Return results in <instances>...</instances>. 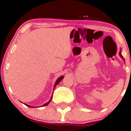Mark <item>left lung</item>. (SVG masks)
<instances>
[{
  "label": "left lung",
  "mask_w": 131,
  "mask_h": 131,
  "mask_svg": "<svg viewBox=\"0 0 131 131\" xmlns=\"http://www.w3.org/2000/svg\"><path fill=\"white\" fill-rule=\"evenodd\" d=\"M119 54L120 57H121V58H122V59H123V61H125V60H124V58H123V56H122V54H121V51H119Z\"/></svg>",
  "instance_id": "left-lung-1"
}]
</instances>
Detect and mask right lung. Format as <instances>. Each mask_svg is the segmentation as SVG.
Listing matches in <instances>:
<instances>
[{"label": "right lung", "instance_id": "add662e5", "mask_svg": "<svg viewBox=\"0 0 131 131\" xmlns=\"http://www.w3.org/2000/svg\"><path fill=\"white\" fill-rule=\"evenodd\" d=\"M64 76H61V77H59L58 78V79H57V80H56V82H55V84H54V89H53V90H54V89H55V87H56V85H58V83H59V82H61V80H62V79H64ZM52 95H53V94H52V96H51V99H50V100L49 101H48V103H45V104H44V105H42V106H41L40 107H42V106H46V105H48V104H49V103L50 102H51V100H52ZM25 104V105L26 106H27L28 107H30V108H34V107H35V106H30V105H26V104H25V103H24Z\"/></svg>", "mask_w": 131, "mask_h": 131}]
</instances>
